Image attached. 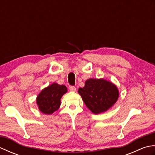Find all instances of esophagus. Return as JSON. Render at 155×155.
Returning <instances> with one entry per match:
<instances>
[{"label":"esophagus","mask_w":155,"mask_h":155,"mask_svg":"<svg viewBox=\"0 0 155 155\" xmlns=\"http://www.w3.org/2000/svg\"><path fill=\"white\" fill-rule=\"evenodd\" d=\"M69 91L72 92H75L77 91V88H76V87L74 86H70L69 87Z\"/></svg>","instance_id":"obj_1"}]
</instances>
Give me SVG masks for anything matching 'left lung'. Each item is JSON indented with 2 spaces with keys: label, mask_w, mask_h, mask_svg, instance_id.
<instances>
[{
  "label": "left lung",
  "mask_w": 155,
  "mask_h": 155,
  "mask_svg": "<svg viewBox=\"0 0 155 155\" xmlns=\"http://www.w3.org/2000/svg\"><path fill=\"white\" fill-rule=\"evenodd\" d=\"M78 93L88 109L96 114L107 111L119 97L116 85L104 78H89Z\"/></svg>",
  "instance_id": "obj_1"
}]
</instances>
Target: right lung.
Instances as JSON below:
<instances>
[{"label": "right lung", "mask_w": 155, "mask_h": 155, "mask_svg": "<svg viewBox=\"0 0 155 155\" xmlns=\"http://www.w3.org/2000/svg\"><path fill=\"white\" fill-rule=\"evenodd\" d=\"M67 93V88L63 84L52 83L43 88L37 97V104L41 113L51 114L61 106V98Z\"/></svg>", "instance_id": "1"}]
</instances>
